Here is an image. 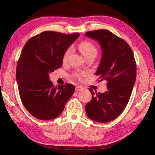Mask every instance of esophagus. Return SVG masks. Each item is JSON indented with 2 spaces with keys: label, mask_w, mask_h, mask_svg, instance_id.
<instances>
[{
  "label": "esophagus",
  "mask_w": 155,
  "mask_h": 155,
  "mask_svg": "<svg viewBox=\"0 0 155 155\" xmlns=\"http://www.w3.org/2000/svg\"><path fill=\"white\" fill-rule=\"evenodd\" d=\"M83 89V87H81V86H77L76 87V92H78V91H81Z\"/></svg>",
  "instance_id": "esophagus-1"
}]
</instances>
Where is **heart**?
<instances>
[{
	"mask_svg": "<svg viewBox=\"0 0 155 155\" xmlns=\"http://www.w3.org/2000/svg\"><path fill=\"white\" fill-rule=\"evenodd\" d=\"M79 48L81 51V52L82 53V54L85 58L92 55H94V54L96 55L97 54V50L94 46V45L92 43H90V42H88V41L82 42V43L79 45ZM70 53H71V48H68L66 51H65V52L64 53L63 56V61L64 63L67 61ZM75 75H76V76L77 78H80L83 74L81 73H76Z\"/></svg>",
	"mask_w": 155,
	"mask_h": 155,
	"instance_id": "obj_1",
	"label": "heart"
}]
</instances>
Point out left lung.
Here are the masks:
<instances>
[{
	"label": "left lung",
	"mask_w": 155,
	"mask_h": 155,
	"mask_svg": "<svg viewBox=\"0 0 155 155\" xmlns=\"http://www.w3.org/2000/svg\"><path fill=\"white\" fill-rule=\"evenodd\" d=\"M97 41L101 48V58L96 72L100 80L107 81V91L94 92L85 105L89 118L100 123L115 120L127 105L137 77V64L132 49L126 42L107 30L86 32Z\"/></svg>",
	"instance_id": "left-lung-1"
}]
</instances>
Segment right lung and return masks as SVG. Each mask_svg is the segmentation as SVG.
I'll list each match as a JSON object with an SVG mask.
<instances>
[{
    "instance_id": "1",
    "label": "right lung",
    "mask_w": 155,
    "mask_h": 155,
    "mask_svg": "<svg viewBox=\"0 0 155 155\" xmlns=\"http://www.w3.org/2000/svg\"><path fill=\"white\" fill-rule=\"evenodd\" d=\"M79 35V33L43 31L31 37L23 48L17 62L16 79L22 104L35 118H57L73 95V85L54 87L49 74L62 66L64 53Z\"/></svg>"
}]
</instances>
